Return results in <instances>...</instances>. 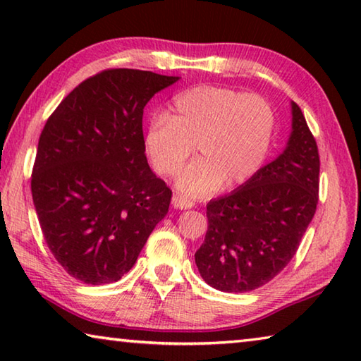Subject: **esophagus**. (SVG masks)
Instances as JSON below:
<instances>
[{"instance_id":"obj_1","label":"esophagus","mask_w":361,"mask_h":361,"mask_svg":"<svg viewBox=\"0 0 361 361\" xmlns=\"http://www.w3.org/2000/svg\"><path fill=\"white\" fill-rule=\"evenodd\" d=\"M172 204L175 209H181V210H186V209H192L194 202L189 197H185V195H180V194H175L173 199H172Z\"/></svg>"}]
</instances>
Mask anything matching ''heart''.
Returning <instances> with one entry per match:
<instances>
[{"instance_id": "b5f03b06", "label": "heart", "mask_w": 361, "mask_h": 361, "mask_svg": "<svg viewBox=\"0 0 361 361\" xmlns=\"http://www.w3.org/2000/svg\"><path fill=\"white\" fill-rule=\"evenodd\" d=\"M277 132V114L261 95L218 85L178 94L170 114L157 113L143 145L162 176L178 172L195 145L199 157L181 170L176 186L191 195L248 183L264 166Z\"/></svg>"}]
</instances>
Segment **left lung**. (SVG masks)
<instances>
[{
  "instance_id": "obj_1",
  "label": "left lung",
  "mask_w": 361,
  "mask_h": 361,
  "mask_svg": "<svg viewBox=\"0 0 361 361\" xmlns=\"http://www.w3.org/2000/svg\"><path fill=\"white\" fill-rule=\"evenodd\" d=\"M291 116L282 154L207 204L209 229L194 256L200 276L219 291L245 293L271 282L295 256L315 215L319 148L295 102Z\"/></svg>"
}]
</instances>
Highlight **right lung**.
<instances>
[{
	"label": "right lung",
	"mask_w": 361,
	"mask_h": 361,
	"mask_svg": "<svg viewBox=\"0 0 361 361\" xmlns=\"http://www.w3.org/2000/svg\"><path fill=\"white\" fill-rule=\"evenodd\" d=\"M178 79L105 70L73 89L47 119L33 204L49 250L76 280L118 282L167 215L172 191L148 166L143 109Z\"/></svg>",
	"instance_id": "obj_1"
}]
</instances>
